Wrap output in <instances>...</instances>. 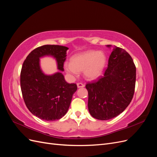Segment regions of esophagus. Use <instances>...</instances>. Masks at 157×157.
Here are the masks:
<instances>
[{
    "label": "esophagus",
    "mask_w": 157,
    "mask_h": 157,
    "mask_svg": "<svg viewBox=\"0 0 157 157\" xmlns=\"http://www.w3.org/2000/svg\"><path fill=\"white\" fill-rule=\"evenodd\" d=\"M77 87L78 88H83V87H84V84L81 82H78V83H77Z\"/></svg>",
    "instance_id": "1"
}]
</instances>
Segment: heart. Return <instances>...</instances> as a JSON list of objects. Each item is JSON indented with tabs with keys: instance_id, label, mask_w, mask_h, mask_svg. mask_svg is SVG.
Segmentation results:
<instances>
[{
	"instance_id": "obj_1",
	"label": "heart",
	"mask_w": 157,
	"mask_h": 157,
	"mask_svg": "<svg viewBox=\"0 0 157 157\" xmlns=\"http://www.w3.org/2000/svg\"><path fill=\"white\" fill-rule=\"evenodd\" d=\"M106 64V56L102 52L89 50L74 55L71 63H64V69L67 73L77 76L78 72H84L87 79L98 78L103 72Z\"/></svg>"
}]
</instances>
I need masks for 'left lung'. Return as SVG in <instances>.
Segmentation results:
<instances>
[{
  "instance_id": "1",
  "label": "left lung",
  "mask_w": 157,
  "mask_h": 157,
  "mask_svg": "<svg viewBox=\"0 0 157 157\" xmlns=\"http://www.w3.org/2000/svg\"><path fill=\"white\" fill-rule=\"evenodd\" d=\"M136 78V68L130 55L114 46L103 77L86 85L90 115L101 121L120 115L134 96Z\"/></svg>"
}]
</instances>
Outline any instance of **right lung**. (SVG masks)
<instances>
[{
    "label": "right lung",
    "instance_id": "add662e5",
    "mask_svg": "<svg viewBox=\"0 0 157 157\" xmlns=\"http://www.w3.org/2000/svg\"><path fill=\"white\" fill-rule=\"evenodd\" d=\"M68 49L59 45L38 47L27 56L23 63L20 84L23 99L29 111L42 120L54 121L63 117L77 86L66 82L61 72L51 75L44 74L40 68V58L53 57L58 69L63 71Z\"/></svg>",
    "mask_w": 157,
    "mask_h": 157
}]
</instances>
